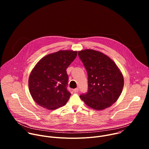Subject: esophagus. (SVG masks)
I'll use <instances>...</instances> for the list:
<instances>
[{
	"mask_svg": "<svg viewBox=\"0 0 149 149\" xmlns=\"http://www.w3.org/2000/svg\"><path fill=\"white\" fill-rule=\"evenodd\" d=\"M78 91H79V88H77L74 89V93H77V92H78Z\"/></svg>",
	"mask_w": 149,
	"mask_h": 149,
	"instance_id": "34e87169",
	"label": "esophagus"
}]
</instances>
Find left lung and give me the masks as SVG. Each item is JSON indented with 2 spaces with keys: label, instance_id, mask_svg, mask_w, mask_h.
<instances>
[{
  "label": "left lung",
  "instance_id": "left-lung-1",
  "mask_svg": "<svg viewBox=\"0 0 149 149\" xmlns=\"http://www.w3.org/2000/svg\"><path fill=\"white\" fill-rule=\"evenodd\" d=\"M88 75V91L80 95L90 107L101 110L112 105L119 98L124 78L116 63L107 56L93 49L78 52Z\"/></svg>",
  "mask_w": 149,
  "mask_h": 149
}]
</instances>
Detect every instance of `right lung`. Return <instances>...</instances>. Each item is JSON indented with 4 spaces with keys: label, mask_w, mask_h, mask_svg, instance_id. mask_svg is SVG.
Instances as JSON below:
<instances>
[{
    "label": "right lung",
    "mask_w": 149,
    "mask_h": 149,
    "mask_svg": "<svg viewBox=\"0 0 149 149\" xmlns=\"http://www.w3.org/2000/svg\"><path fill=\"white\" fill-rule=\"evenodd\" d=\"M77 55V51H59L42 58L32 71L29 89L34 101L41 107L55 110L64 105L71 93L67 89V69Z\"/></svg>",
    "instance_id": "right-lung-1"
}]
</instances>
